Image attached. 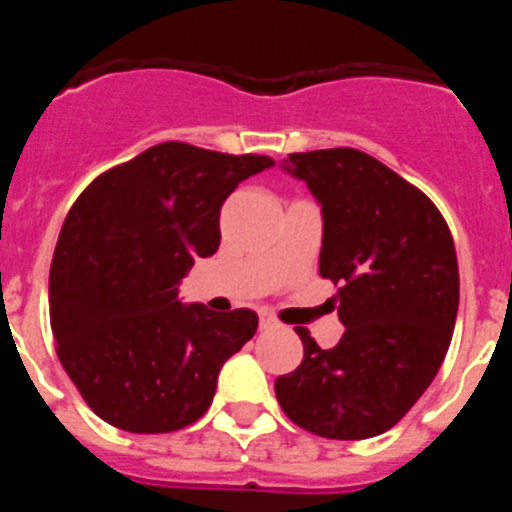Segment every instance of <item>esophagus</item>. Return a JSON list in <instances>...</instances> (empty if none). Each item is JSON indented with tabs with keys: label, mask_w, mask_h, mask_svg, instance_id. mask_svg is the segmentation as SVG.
Returning a JSON list of instances; mask_svg holds the SVG:
<instances>
[{
	"label": "esophagus",
	"mask_w": 512,
	"mask_h": 512,
	"mask_svg": "<svg viewBox=\"0 0 512 512\" xmlns=\"http://www.w3.org/2000/svg\"><path fill=\"white\" fill-rule=\"evenodd\" d=\"M261 328H264V330L277 328V320L271 318V315H261Z\"/></svg>",
	"instance_id": "1"
}]
</instances>
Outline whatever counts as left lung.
I'll use <instances>...</instances> for the list:
<instances>
[{"label":"left lung","instance_id":"left-lung-1","mask_svg":"<svg viewBox=\"0 0 512 512\" xmlns=\"http://www.w3.org/2000/svg\"><path fill=\"white\" fill-rule=\"evenodd\" d=\"M287 171L323 207L320 277L346 325L274 382L284 415L305 431L359 441L400 423L438 374L459 310L451 230L418 187L356 148L289 153Z\"/></svg>","mask_w":512,"mask_h":512}]
</instances>
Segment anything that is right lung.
Listing matches in <instances>:
<instances>
[{
	"label": "right lung",
	"instance_id": "1",
	"mask_svg": "<svg viewBox=\"0 0 512 512\" xmlns=\"http://www.w3.org/2000/svg\"><path fill=\"white\" fill-rule=\"evenodd\" d=\"M269 166V156L169 140L79 194L53 253L51 328L58 361L104 423L171 433L207 413L259 315L182 305L176 284L220 246L230 192Z\"/></svg>",
	"mask_w": 512,
	"mask_h": 512
}]
</instances>
